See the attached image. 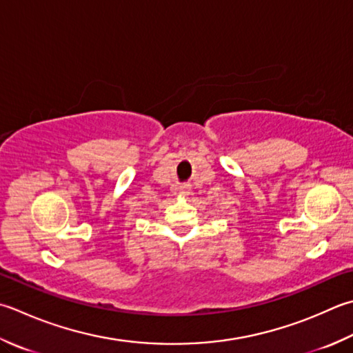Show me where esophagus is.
Masks as SVG:
<instances>
[{"mask_svg": "<svg viewBox=\"0 0 353 353\" xmlns=\"http://www.w3.org/2000/svg\"><path fill=\"white\" fill-rule=\"evenodd\" d=\"M181 194L182 196H188L190 194V185H182L181 186Z\"/></svg>", "mask_w": 353, "mask_h": 353, "instance_id": "esophagus-1", "label": "esophagus"}]
</instances>
